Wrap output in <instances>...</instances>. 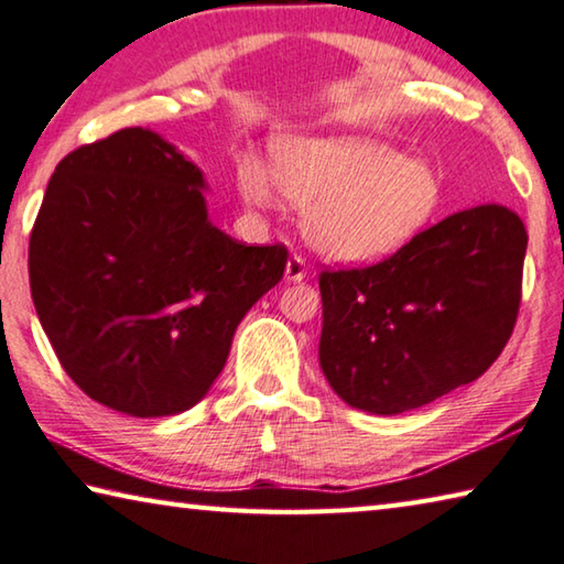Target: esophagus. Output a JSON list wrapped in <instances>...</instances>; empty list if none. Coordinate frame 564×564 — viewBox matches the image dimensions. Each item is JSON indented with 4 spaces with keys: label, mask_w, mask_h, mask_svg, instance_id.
I'll return each mask as SVG.
<instances>
[{
    "label": "esophagus",
    "mask_w": 564,
    "mask_h": 564,
    "mask_svg": "<svg viewBox=\"0 0 564 564\" xmlns=\"http://www.w3.org/2000/svg\"><path fill=\"white\" fill-rule=\"evenodd\" d=\"M305 275H308V265H305L301 256H291L289 263H285V281L301 283Z\"/></svg>",
    "instance_id": "1"
}]
</instances>
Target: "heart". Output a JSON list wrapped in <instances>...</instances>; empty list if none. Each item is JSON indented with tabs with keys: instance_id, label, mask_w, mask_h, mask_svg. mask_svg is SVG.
<instances>
[{
	"instance_id": "b5f03b06",
	"label": "heart",
	"mask_w": 564,
	"mask_h": 564,
	"mask_svg": "<svg viewBox=\"0 0 564 564\" xmlns=\"http://www.w3.org/2000/svg\"><path fill=\"white\" fill-rule=\"evenodd\" d=\"M271 156L273 174L253 156L238 164L243 202L271 212L283 191L303 206L313 248L340 263L398 253L435 221L445 202L441 169L370 137H283L273 141Z\"/></svg>"
}]
</instances>
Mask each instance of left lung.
<instances>
[{
  "label": "left lung",
  "instance_id": "8db88e82",
  "mask_svg": "<svg viewBox=\"0 0 564 564\" xmlns=\"http://www.w3.org/2000/svg\"><path fill=\"white\" fill-rule=\"evenodd\" d=\"M524 251L520 216L485 204L368 269L323 271L318 360L336 395L398 415L480 378L518 321Z\"/></svg>",
  "mask_w": 564,
  "mask_h": 564
}]
</instances>
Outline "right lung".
Instances as JSON below:
<instances>
[{
	"label": "right lung",
	"instance_id": "right-lung-1",
	"mask_svg": "<svg viewBox=\"0 0 564 564\" xmlns=\"http://www.w3.org/2000/svg\"><path fill=\"white\" fill-rule=\"evenodd\" d=\"M204 171L151 129H121L54 169L30 285L56 358L133 417L194 408L238 323L283 279L285 246H243L208 218Z\"/></svg>",
	"mask_w": 564,
	"mask_h": 564
}]
</instances>
